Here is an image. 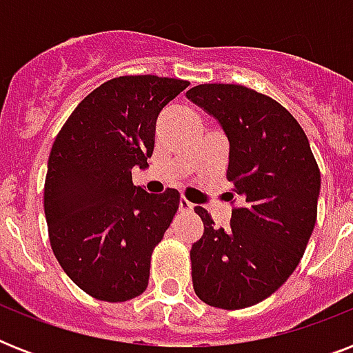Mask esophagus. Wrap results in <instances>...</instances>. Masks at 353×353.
I'll use <instances>...</instances> for the list:
<instances>
[{
  "label": "esophagus",
  "mask_w": 353,
  "mask_h": 353,
  "mask_svg": "<svg viewBox=\"0 0 353 353\" xmlns=\"http://www.w3.org/2000/svg\"><path fill=\"white\" fill-rule=\"evenodd\" d=\"M179 210H181V212H190V210H194V205L190 203L188 199L181 198L179 199Z\"/></svg>",
  "instance_id": "obj_1"
}]
</instances>
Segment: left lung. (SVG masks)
Instances as JSON below:
<instances>
[{
  "label": "left lung",
  "mask_w": 353,
  "mask_h": 353,
  "mask_svg": "<svg viewBox=\"0 0 353 353\" xmlns=\"http://www.w3.org/2000/svg\"><path fill=\"white\" fill-rule=\"evenodd\" d=\"M187 99L225 132L227 179L241 198L229 229L194 209L205 225L190 249L194 291L221 310L252 306L301 262L317 220L321 172L301 124L273 99L236 84L196 85Z\"/></svg>",
  "instance_id": "8db88e82"
}]
</instances>
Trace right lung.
Wrapping results in <instances>:
<instances>
[{
  "mask_svg": "<svg viewBox=\"0 0 353 353\" xmlns=\"http://www.w3.org/2000/svg\"><path fill=\"white\" fill-rule=\"evenodd\" d=\"M188 85L154 74L108 80L54 139L43 190L49 240L65 274L99 301H130L148 285L179 192L148 194L132 170L148 168L161 110Z\"/></svg>",
  "mask_w": 353,
  "mask_h": 353,
  "instance_id": "obj_1",
  "label": "right lung"
}]
</instances>
